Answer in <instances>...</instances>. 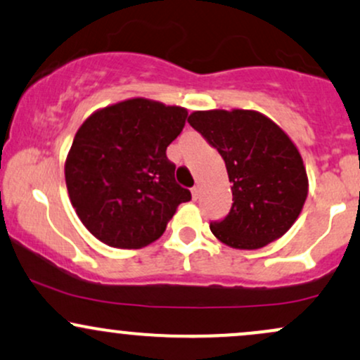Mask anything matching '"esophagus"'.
I'll list each match as a JSON object with an SVG mask.
<instances>
[{
  "label": "esophagus",
  "instance_id": "34e87169",
  "mask_svg": "<svg viewBox=\"0 0 360 360\" xmlns=\"http://www.w3.org/2000/svg\"><path fill=\"white\" fill-rule=\"evenodd\" d=\"M191 194H193V200H198V196H200V188L198 186H194L191 189Z\"/></svg>",
  "mask_w": 360,
  "mask_h": 360
}]
</instances>
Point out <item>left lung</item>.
<instances>
[{"label": "left lung", "instance_id": "left-lung-1", "mask_svg": "<svg viewBox=\"0 0 360 360\" xmlns=\"http://www.w3.org/2000/svg\"><path fill=\"white\" fill-rule=\"evenodd\" d=\"M188 122L220 152L232 183L229 214L210 223L214 237L243 250L283 237L308 196L307 169L291 139L252 110L194 111Z\"/></svg>", "mask_w": 360, "mask_h": 360}]
</instances>
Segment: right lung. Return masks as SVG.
I'll use <instances>...</instances> for the list:
<instances>
[{
    "instance_id": "right-lung-1",
    "label": "right lung",
    "mask_w": 360,
    "mask_h": 360,
    "mask_svg": "<svg viewBox=\"0 0 360 360\" xmlns=\"http://www.w3.org/2000/svg\"><path fill=\"white\" fill-rule=\"evenodd\" d=\"M188 111L134 98L94 111L77 130L65 159V184L82 225L117 249H142L191 200L176 183L169 143Z\"/></svg>"
}]
</instances>
